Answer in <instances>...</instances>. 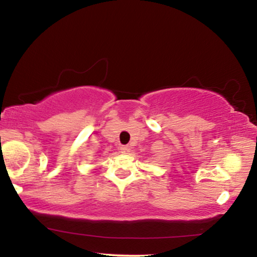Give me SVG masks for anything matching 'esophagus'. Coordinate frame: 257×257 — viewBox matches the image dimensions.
<instances>
[{
	"label": "esophagus",
	"mask_w": 257,
	"mask_h": 257,
	"mask_svg": "<svg viewBox=\"0 0 257 257\" xmlns=\"http://www.w3.org/2000/svg\"><path fill=\"white\" fill-rule=\"evenodd\" d=\"M119 150H121V153H123V154H128L129 152H131V147H129V146H122L121 148H119Z\"/></svg>",
	"instance_id": "1"
}]
</instances>
